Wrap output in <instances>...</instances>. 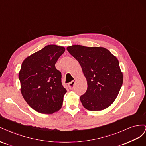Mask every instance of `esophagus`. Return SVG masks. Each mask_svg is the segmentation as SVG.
<instances>
[{
	"mask_svg": "<svg viewBox=\"0 0 146 146\" xmlns=\"http://www.w3.org/2000/svg\"><path fill=\"white\" fill-rule=\"evenodd\" d=\"M75 83H76V80H72L71 82H70V83L68 84V86H69L70 89H73L74 87Z\"/></svg>",
	"mask_w": 146,
	"mask_h": 146,
	"instance_id": "obj_1",
	"label": "esophagus"
}]
</instances>
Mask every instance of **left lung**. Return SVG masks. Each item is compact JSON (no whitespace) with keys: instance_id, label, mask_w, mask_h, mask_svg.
Masks as SVG:
<instances>
[{"instance_id":"1","label":"left lung","mask_w":146,"mask_h":146,"mask_svg":"<svg viewBox=\"0 0 146 146\" xmlns=\"http://www.w3.org/2000/svg\"><path fill=\"white\" fill-rule=\"evenodd\" d=\"M67 50L80 63L88 88L80 101L90 111H100L115 100L122 85L123 75L119 63L103 47L74 45Z\"/></svg>"}]
</instances>
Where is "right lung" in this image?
<instances>
[{
	"label": "right lung",
	"instance_id": "add662e5",
	"mask_svg": "<svg viewBox=\"0 0 146 146\" xmlns=\"http://www.w3.org/2000/svg\"><path fill=\"white\" fill-rule=\"evenodd\" d=\"M65 51L63 47L48 45L25 59L19 74L21 91L31 108L53 114L63 104L66 91L55 63Z\"/></svg>",
	"mask_w": 146,
	"mask_h": 146
}]
</instances>
